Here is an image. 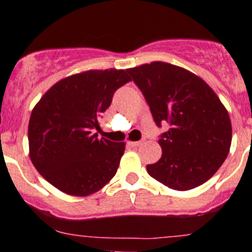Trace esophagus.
Here are the masks:
<instances>
[{
  "instance_id": "1",
  "label": "esophagus",
  "mask_w": 252,
  "mask_h": 252,
  "mask_svg": "<svg viewBox=\"0 0 252 252\" xmlns=\"http://www.w3.org/2000/svg\"><path fill=\"white\" fill-rule=\"evenodd\" d=\"M142 143L143 140H138V142H129V145H131V147H139Z\"/></svg>"
}]
</instances>
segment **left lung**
Returning <instances> with one entry per match:
<instances>
[{"mask_svg":"<svg viewBox=\"0 0 252 252\" xmlns=\"http://www.w3.org/2000/svg\"><path fill=\"white\" fill-rule=\"evenodd\" d=\"M155 124L169 129L159 137L163 154L148 174L174 190L208 182L222 165L231 145V122L215 92L194 73L165 62L129 68Z\"/></svg>","mask_w":252,"mask_h":252,"instance_id":"1","label":"left lung"}]
</instances>
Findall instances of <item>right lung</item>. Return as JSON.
Masks as SVG:
<instances>
[{
  "label": "right lung",
  "instance_id": "obj_1",
  "mask_svg": "<svg viewBox=\"0 0 252 252\" xmlns=\"http://www.w3.org/2000/svg\"><path fill=\"white\" fill-rule=\"evenodd\" d=\"M130 81L124 69L87 70L57 82L32 110L30 158L44 179L73 196L102 189L118 170L124 143L98 138L99 119L115 91Z\"/></svg>",
  "mask_w": 252,
  "mask_h": 252
}]
</instances>
